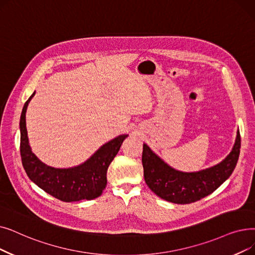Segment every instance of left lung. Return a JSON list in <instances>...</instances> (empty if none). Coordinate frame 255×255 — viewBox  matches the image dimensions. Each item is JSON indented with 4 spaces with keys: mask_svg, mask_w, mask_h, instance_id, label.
<instances>
[{
    "mask_svg": "<svg viewBox=\"0 0 255 255\" xmlns=\"http://www.w3.org/2000/svg\"><path fill=\"white\" fill-rule=\"evenodd\" d=\"M240 149L241 135L238 131L235 146L224 160L202 171L184 173L171 168L143 143V177L149 189L163 200L177 204L196 202L212 194L228 179L237 165Z\"/></svg>",
    "mask_w": 255,
    "mask_h": 255,
    "instance_id": "1",
    "label": "left lung"
}]
</instances>
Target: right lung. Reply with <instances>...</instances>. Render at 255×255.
<instances>
[{"label": "right lung", "mask_w": 255, "mask_h": 255, "mask_svg": "<svg viewBox=\"0 0 255 255\" xmlns=\"http://www.w3.org/2000/svg\"><path fill=\"white\" fill-rule=\"evenodd\" d=\"M34 95L35 93H33L25 103L19 121L21 163L29 178L41 190L63 202L93 200L102 195L107 184V169L128 135H119L106 142L91 158L77 167L69 169L49 167L35 156L29 145L26 112Z\"/></svg>", "instance_id": "add662e5"}]
</instances>
